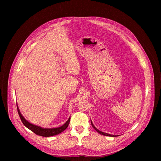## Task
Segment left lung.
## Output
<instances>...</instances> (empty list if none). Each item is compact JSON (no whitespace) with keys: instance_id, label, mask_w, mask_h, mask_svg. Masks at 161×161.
Listing matches in <instances>:
<instances>
[{"instance_id":"left-lung-1","label":"left lung","mask_w":161,"mask_h":161,"mask_svg":"<svg viewBox=\"0 0 161 161\" xmlns=\"http://www.w3.org/2000/svg\"><path fill=\"white\" fill-rule=\"evenodd\" d=\"M90 122H91V124H92V127L97 132H99V134H102V135H104V136H111V137H117V136H119V135H113V134H108V133H106V132H102V131H101V130H98L94 125V124H93V123H92V120H90Z\"/></svg>"}]
</instances>
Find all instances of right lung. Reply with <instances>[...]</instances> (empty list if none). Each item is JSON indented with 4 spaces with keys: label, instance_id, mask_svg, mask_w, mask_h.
Returning a JSON list of instances; mask_svg holds the SVG:
<instances>
[{
    "label": "right lung",
    "instance_id": "add662e5",
    "mask_svg": "<svg viewBox=\"0 0 161 161\" xmlns=\"http://www.w3.org/2000/svg\"><path fill=\"white\" fill-rule=\"evenodd\" d=\"M17 106V109H18V114L19 116V118L22 122V123L24 124V125L28 128L29 129H30L31 130H32L33 132H34L36 134L41 136H43V137H50V136H55L57 135L60 133H61L62 132H63L64 130H65L67 129V127L69 125V124L70 122V117L69 118V119L67 120V121L62 126L58 127H56V128H42L41 127L39 126L34 125L31 123H30L29 122H28L21 114V113L19 111V109L18 108V104H16Z\"/></svg>",
    "mask_w": 161,
    "mask_h": 161
}]
</instances>
